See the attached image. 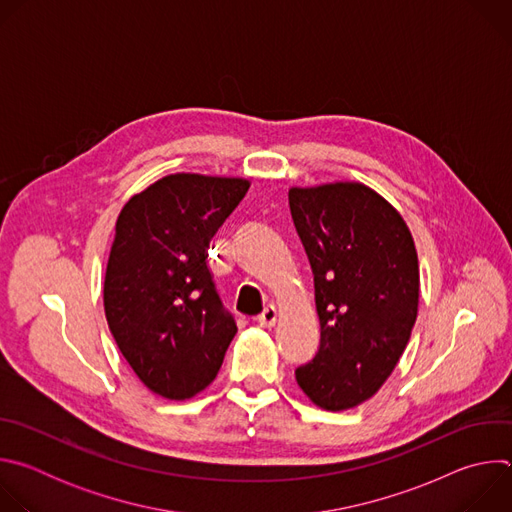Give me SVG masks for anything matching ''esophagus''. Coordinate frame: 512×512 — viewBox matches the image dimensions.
Instances as JSON below:
<instances>
[{
  "instance_id": "1",
  "label": "esophagus",
  "mask_w": 512,
  "mask_h": 512,
  "mask_svg": "<svg viewBox=\"0 0 512 512\" xmlns=\"http://www.w3.org/2000/svg\"><path fill=\"white\" fill-rule=\"evenodd\" d=\"M275 322H277V310H275L273 306L265 308V310L257 316V324H259L261 328H271V326H275Z\"/></svg>"
}]
</instances>
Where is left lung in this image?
<instances>
[{"instance_id":"1","label":"left lung","mask_w":512,"mask_h":512,"mask_svg":"<svg viewBox=\"0 0 512 512\" xmlns=\"http://www.w3.org/2000/svg\"><path fill=\"white\" fill-rule=\"evenodd\" d=\"M289 210L314 273L320 346L296 369L326 411L371 399L399 362L419 304V263L403 216L358 182L291 188Z\"/></svg>"}]
</instances>
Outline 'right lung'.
I'll return each mask as SVG.
<instances>
[{"mask_svg":"<svg viewBox=\"0 0 512 512\" xmlns=\"http://www.w3.org/2000/svg\"><path fill=\"white\" fill-rule=\"evenodd\" d=\"M249 190L243 178L172 174L119 212L103 302L139 381L172 401L206 389L237 334L208 269V243Z\"/></svg>","mask_w":512,"mask_h":512,"instance_id":"add662e5","label":"right lung"}]
</instances>
